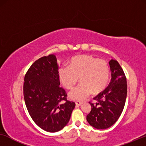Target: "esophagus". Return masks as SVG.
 <instances>
[{
	"instance_id": "34e87169",
	"label": "esophagus",
	"mask_w": 146,
	"mask_h": 146,
	"mask_svg": "<svg viewBox=\"0 0 146 146\" xmlns=\"http://www.w3.org/2000/svg\"><path fill=\"white\" fill-rule=\"evenodd\" d=\"M82 104V102H76V106H81Z\"/></svg>"
}]
</instances>
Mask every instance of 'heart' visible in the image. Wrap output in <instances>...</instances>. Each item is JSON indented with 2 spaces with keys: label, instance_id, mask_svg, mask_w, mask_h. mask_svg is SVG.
I'll return each mask as SVG.
<instances>
[{
  "label": "heart",
  "instance_id": "b5f03b06",
  "mask_svg": "<svg viewBox=\"0 0 146 146\" xmlns=\"http://www.w3.org/2000/svg\"><path fill=\"white\" fill-rule=\"evenodd\" d=\"M62 84L71 89L80 78V84L68 94L75 101H83L93 94L102 91L108 83L110 69L108 63L90 55H80L72 58L69 66H62L58 70Z\"/></svg>",
  "mask_w": 146,
  "mask_h": 146
}]
</instances>
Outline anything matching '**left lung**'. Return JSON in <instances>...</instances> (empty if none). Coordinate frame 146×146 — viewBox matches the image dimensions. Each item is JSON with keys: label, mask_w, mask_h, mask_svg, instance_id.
Returning <instances> with one entry per match:
<instances>
[{"label": "left lung", "mask_w": 146, "mask_h": 146, "mask_svg": "<svg viewBox=\"0 0 146 146\" xmlns=\"http://www.w3.org/2000/svg\"><path fill=\"white\" fill-rule=\"evenodd\" d=\"M111 78L109 85L90 102L92 109L86 119L97 129H106L116 122L124 108L127 96V82L123 69L117 60L109 62Z\"/></svg>", "instance_id": "left-lung-1"}]
</instances>
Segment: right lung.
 <instances>
[{"instance_id": "obj_1", "label": "right lung", "mask_w": 146, "mask_h": 146, "mask_svg": "<svg viewBox=\"0 0 146 146\" xmlns=\"http://www.w3.org/2000/svg\"><path fill=\"white\" fill-rule=\"evenodd\" d=\"M58 68L55 55L43 56L31 65L24 81L28 111L36 124L48 132L66 125L76 105L68 100L66 92L60 86Z\"/></svg>"}]
</instances>
